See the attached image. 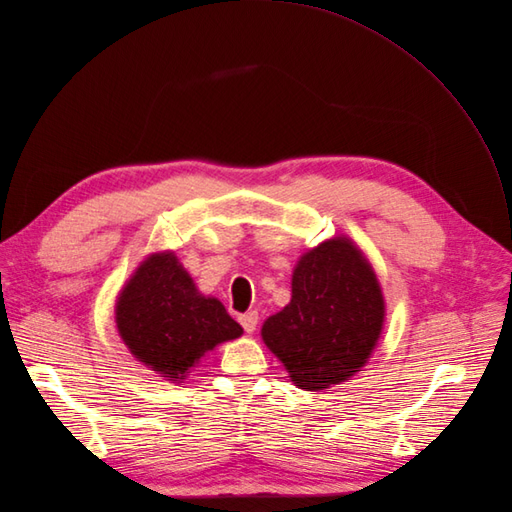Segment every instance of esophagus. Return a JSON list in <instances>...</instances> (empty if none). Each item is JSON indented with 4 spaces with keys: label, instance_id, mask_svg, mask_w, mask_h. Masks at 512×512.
Segmentation results:
<instances>
[{
    "label": "esophagus",
    "instance_id": "1",
    "mask_svg": "<svg viewBox=\"0 0 512 512\" xmlns=\"http://www.w3.org/2000/svg\"><path fill=\"white\" fill-rule=\"evenodd\" d=\"M239 322H242L246 333H254L256 326H258V312H246L239 316Z\"/></svg>",
    "mask_w": 512,
    "mask_h": 512
}]
</instances>
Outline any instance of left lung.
<instances>
[{
  "instance_id": "left-lung-1",
  "label": "left lung",
  "mask_w": 512,
  "mask_h": 512,
  "mask_svg": "<svg viewBox=\"0 0 512 512\" xmlns=\"http://www.w3.org/2000/svg\"><path fill=\"white\" fill-rule=\"evenodd\" d=\"M384 299L351 239L333 237L302 256L291 302L262 326V339L295 386L324 390L359 372L380 337Z\"/></svg>"
}]
</instances>
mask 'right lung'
Instances as JSON below:
<instances>
[{
  "label": "right lung",
  "instance_id": "add662e5",
  "mask_svg": "<svg viewBox=\"0 0 512 512\" xmlns=\"http://www.w3.org/2000/svg\"><path fill=\"white\" fill-rule=\"evenodd\" d=\"M115 322L138 362L182 380L219 343L244 333L215 297L198 293L173 254L146 258L117 297Z\"/></svg>",
  "mask_w": 512,
  "mask_h": 512
}]
</instances>
